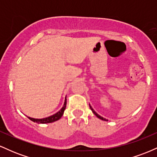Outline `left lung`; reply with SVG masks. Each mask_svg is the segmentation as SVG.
Wrapping results in <instances>:
<instances>
[{"label":"left lung","mask_w":157,"mask_h":157,"mask_svg":"<svg viewBox=\"0 0 157 157\" xmlns=\"http://www.w3.org/2000/svg\"><path fill=\"white\" fill-rule=\"evenodd\" d=\"M89 106H90V109H91V111H92V112H93L94 113V114H95V115H96V116L97 117H98V118H100V120H104V121H108V120H106V119H105V118H103V117H101V116H100V115H99V114H98V113H97L96 112H95V111H94V109H92V108H91V105H90V104H89Z\"/></svg>","instance_id":"obj_1"}]
</instances>
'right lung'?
I'll list each match as a JSON object with an SVG mask.
<instances>
[{
  "mask_svg": "<svg viewBox=\"0 0 157 157\" xmlns=\"http://www.w3.org/2000/svg\"><path fill=\"white\" fill-rule=\"evenodd\" d=\"M66 99H65L64 105L63 106L62 109H60V111H59L58 112L55 113V114L52 115V116H50L48 117L44 118V119H34L31 117H28V118L30 120H32V121L37 122V123H42V124L50 123V122H53L57 121V120H60L61 117H62L63 114L65 109H66Z\"/></svg>",
  "mask_w": 157,
  "mask_h": 157,
  "instance_id": "right-lung-1",
  "label": "right lung"
}]
</instances>
